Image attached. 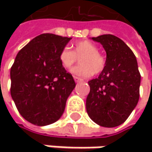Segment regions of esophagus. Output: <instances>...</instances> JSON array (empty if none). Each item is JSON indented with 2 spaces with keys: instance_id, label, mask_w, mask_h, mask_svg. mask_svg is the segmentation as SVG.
Returning <instances> with one entry per match:
<instances>
[{
  "instance_id": "34e87169",
  "label": "esophagus",
  "mask_w": 152,
  "mask_h": 152,
  "mask_svg": "<svg viewBox=\"0 0 152 152\" xmlns=\"http://www.w3.org/2000/svg\"><path fill=\"white\" fill-rule=\"evenodd\" d=\"M74 80H75V82H76V83H79V82L83 81V79H81V78H79V77H77V76H74Z\"/></svg>"
}]
</instances>
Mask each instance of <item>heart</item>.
Segmentation results:
<instances>
[{
	"label": "heart",
	"instance_id": "1",
	"mask_svg": "<svg viewBox=\"0 0 152 152\" xmlns=\"http://www.w3.org/2000/svg\"><path fill=\"white\" fill-rule=\"evenodd\" d=\"M79 59L80 65L74 68L71 73L79 77H89L94 74H99L105 68L106 60L99 53V48L95 44L88 40H82L74 45L73 51L63 48L59 55L61 66L69 69Z\"/></svg>",
	"mask_w": 152,
	"mask_h": 152
}]
</instances>
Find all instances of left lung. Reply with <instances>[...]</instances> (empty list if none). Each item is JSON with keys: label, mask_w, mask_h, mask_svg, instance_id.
I'll return each instance as SVG.
<instances>
[{"label": "left lung", "mask_w": 152, "mask_h": 152, "mask_svg": "<svg viewBox=\"0 0 152 152\" xmlns=\"http://www.w3.org/2000/svg\"><path fill=\"white\" fill-rule=\"evenodd\" d=\"M92 39L103 46L106 60L99 77L88 82L87 113L101 127H117L129 118L139 100L141 75L137 58L116 36L105 34Z\"/></svg>", "instance_id": "1"}]
</instances>
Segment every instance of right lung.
I'll list each match as a JSON object with an SVG mask.
<instances>
[{"label": "right lung", "mask_w": 152, "mask_h": 152, "mask_svg": "<svg viewBox=\"0 0 152 152\" xmlns=\"http://www.w3.org/2000/svg\"><path fill=\"white\" fill-rule=\"evenodd\" d=\"M71 38L44 33L17 53L10 69V94L29 122L46 126L58 121L76 83L61 66L59 55Z\"/></svg>", "instance_id": "add662e5"}]
</instances>
